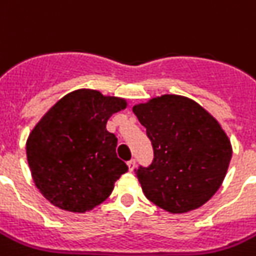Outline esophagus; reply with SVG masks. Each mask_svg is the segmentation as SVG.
<instances>
[{
  "label": "esophagus",
  "instance_id": "obj_1",
  "mask_svg": "<svg viewBox=\"0 0 256 256\" xmlns=\"http://www.w3.org/2000/svg\"><path fill=\"white\" fill-rule=\"evenodd\" d=\"M128 168H130V171H133L134 170V168H136V161L134 160H130V161H128Z\"/></svg>",
  "mask_w": 256,
  "mask_h": 256
}]
</instances>
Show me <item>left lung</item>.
I'll use <instances>...</instances> for the list:
<instances>
[{
    "instance_id": "1",
    "label": "left lung",
    "mask_w": 256,
    "mask_h": 256,
    "mask_svg": "<svg viewBox=\"0 0 256 256\" xmlns=\"http://www.w3.org/2000/svg\"><path fill=\"white\" fill-rule=\"evenodd\" d=\"M154 158L134 170L144 194L160 208L184 213L206 204L222 184L232 160L226 133L199 103L166 94L136 104Z\"/></svg>"
}]
</instances>
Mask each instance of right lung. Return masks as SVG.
I'll use <instances>...</instances> for the list:
<instances>
[{
	"label": "right lung",
	"mask_w": 256,
	"mask_h": 256,
	"mask_svg": "<svg viewBox=\"0 0 256 256\" xmlns=\"http://www.w3.org/2000/svg\"><path fill=\"white\" fill-rule=\"evenodd\" d=\"M126 107V99L81 88L61 98L30 133L31 175L54 206L84 213L111 195L128 166L116 156L118 138L106 124Z\"/></svg>",
	"instance_id": "right-lung-1"
}]
</instances>
